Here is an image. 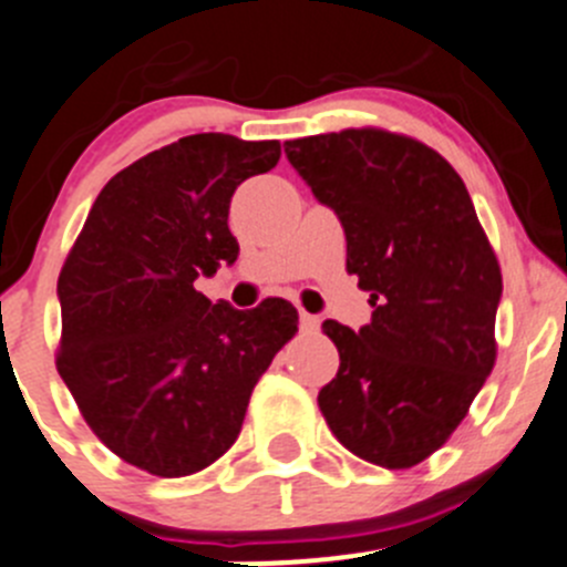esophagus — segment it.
I'll return each instance as SVG.
<instances>
[{"label": "esophagus", "instance_id": "esophagus-1", "mask_svg": "<svg viewBox=\"0 0 567 567\" xmlns=\"http://www.w3.org/2000/svg\"><path fill=\"white\" fill-rule=\"evenodd\" d=\"M300 330L302 333H317L319 317H313V313H308V311H300Z\"/></svg>", "mask_w": 567, "mask_h": 567}]
</instances>
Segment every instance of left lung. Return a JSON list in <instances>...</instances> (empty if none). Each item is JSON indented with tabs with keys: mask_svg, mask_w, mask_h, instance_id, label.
Here are the masks:
<instances>
[{
	"mask_svg": "<svg viewBox=\"0 0 567 567\" xmlns=\"http://www.w3.org/2000/svg\"><path fill=\"white\" fill-rule=\"evenodd\" d=\"M291 167L347 237L372 322L324 319L339 372L317 402L361 461L411 468L446 444L496 363L502 270L455 167L419 140L344 128L286 140Z\"/></svg>",
	"mask_w": 567,
	"mask_h": 567,
	"instance_id": "obj_1",
	"label": "left lung"
}]
</instances>
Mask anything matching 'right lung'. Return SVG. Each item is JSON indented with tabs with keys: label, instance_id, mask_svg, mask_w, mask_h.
<instances>
[{
	"label": "right lung",
	"instance_id": "right-lung-1",
	"mask_svg": "<svg viewBox=\"0 0 567 567\" xmlns=\"http://www.w3.org/2000/svg\"><path fill=\"white\" fill-rule=\"evenodd\" d=\"M281 159L278 140L189 134L104 184L58 278V372L101 444L154 476L231 450L254 385L297 333V308L250 311L195 289L239 256L231 195Z\"/></svg>",
	"mask_w": 567,
	"mask_h": 567
}]
</instances>
